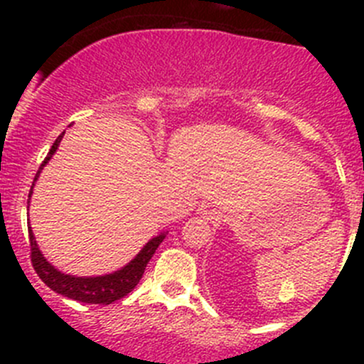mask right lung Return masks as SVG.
Segmentation results:
<instances>
[{"instance_id":"right-lung-1","label":"right lung","mask_w":364,"mask_h":364,"mask_svg":"<svg viewBox=\"0 0 364 364\" xmlns=\"http://www.w3.org/2000/svg\"><path fill=\"white\" fill-rule=\"evenodd\" d=\"M61 137H63V134L54 141L49 155L46 156V160H43L42 165H40L38 172H36L35 181L36 178H38L43 165L47 164V160L53 156V153L56 151L58 146H60ZM35 181H33V185H35ZM33 185H31V190H29V197H31ZM28 232H29V248H31V250H29V257H31L33 269L36 271L40 280H42L47 287L53 289L54 292H58V294H63L70 297V299L79 301V303H91V304H111L114 301L127 296L128 292L134 291V287L139 284L142 274H144V269L146 266H148L149 259H151L153 253L156 252V248L160 247V243L165 237V234H160V236L153 237V240L149 241L141 252H139V255L135 257L128 266H124L123 269L116 271V273L105 274V277L77 278V277H70V274H63L61 271H58L56 267L50 266V264L43 259V255L40 253L38 247H36V241H35V236H33L31 227H28Z\"/></svg>"}]
</instances>
